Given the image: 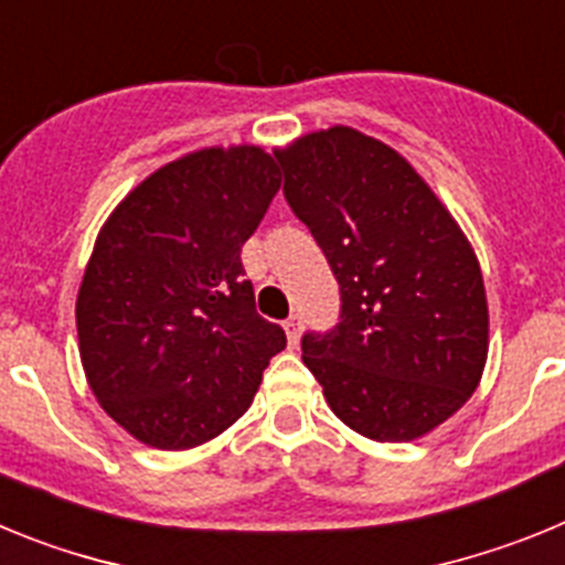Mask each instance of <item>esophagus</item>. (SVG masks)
<instances>
[{"label": "esophagus", "mask_w": 565, "mask_h": 565, "mask_svg": "<svg viewBox=\"0 0 565 565\" xmlns=\"http://www.w3.org/2000/svg\"><path fill=\"white\" fill-rule=\"evenodd\" d=\"M282 328H286L288 344H291V348H297V342H299V331H302V319H299L297 313H291V317H288L286 322H282Z\"/></svg>", "instance_id": "1"}]
</instances>
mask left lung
<instances>
[{
	"instance_id": "1",
	"label": "left lung",
	"mask_w": 565,
	"mask_h": 565,
	"mask_svg": "<svg viewBox=\"0 0 565 565\" xmlns=\"http://www.w3.org/2000/svg\"><path fill=\"white\" fill-rule=\"evenodd\" d=\"M274 154L342 297L337 328L302 337V362L351 430L427 436L461 411L487 364L476 252L422 174L371 135L319 129Z\"/></svg>"
}]
</instances>
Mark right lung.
I'll list each match as a JSON object with an SVG mask.
<instances>
[{"instance_id":"1","label":"right lung","mask_w":565,"mask_h":565,"mask_svg":"<svg viewBox=\"0 0 565 565\" xmlns=\"http://www.w3.org/2000/svg\"><path fill=\"white\" fill-rule=\"evenodd\" d=\"M279 183L259 147L198 149L138 183L98 232L78 351L98 404L138 441L189 450L221 436L286 348L239 259Z\"/></svg>"}]
</instances>
